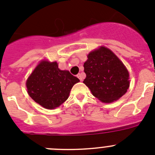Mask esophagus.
Segmentation results:
<instances>
[{"label":"esophagus","mask_w":155,"mask_h":155,"mask_svg":"<svg viewBox=\"0 0 155 155\" xmlns=\"http://www.w3.org/2000/svg\"><path fill=\"white\" fill-rule=\"evenodd\" d=\"M78 78L79 80H80L81 81H83V78H84V74H82V73L78 74Z\"/></svg>","instance_id":"34e87169"}]
</instances>
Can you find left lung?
<instances>
[{
    "label": "left lung",
    "instance_id": "obj_1",
    "mask_svg": "<svg viewBox=\"0 0 155 155\" xmlns=\"http://www.w3.org/2000/svg\"><path fill=\"white\" fill-rule=\"evenodd\" d=\"M84 68L86 78L83 82L101 102H114L129 88L128 71L120 59L104 46L87 55Z\"/></svg>",
    "mask_w": 155,
    "mask_h": 155
}]
</instances>
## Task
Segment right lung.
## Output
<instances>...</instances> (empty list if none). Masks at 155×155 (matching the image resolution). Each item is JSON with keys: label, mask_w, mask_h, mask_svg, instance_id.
<instances>
[{"label": "right lung", "mask_w": 155, "mask_h": 155, "mask_svg": "<svg viewBox=\"0 0 155 155\" xmlns=\"http://www.w3.org/2000/svg\"><path fill=\"white\" fill-rule=\"evenodd\" d=\"M79 79L68 71H61L57 62L42 61L26 81L29 96L48 109H55L68 98Z\"/></svg>", "instance_id": "obj_1"}]
</instances>
